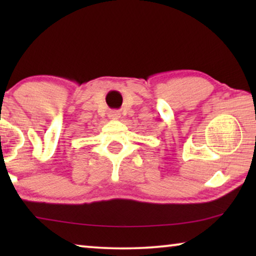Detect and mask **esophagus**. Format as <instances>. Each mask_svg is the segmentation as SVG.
<instances>
[{
	"mask_svg": "<svg viewBox=\"0 0 256 256\" xmlns=\"http://www.w3.org/2000/svg\"><path fill=\"white\" fill-rule=\"evenodd\" d=\"M110 118L112 120H118V118H120V113H118V112H112Z\"/></svg>",
	"mask_w": 256,
	"mask_h": 256,
	"instance_id": "1",
	"label": "esophagus"
}]
</instances>
